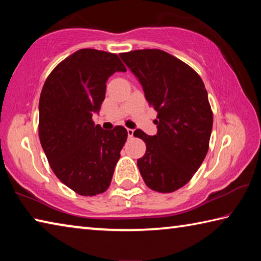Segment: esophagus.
Wrapping results in <instances>:
<instances>
[{"instance_id": "1", "label": "esophagus", "mask_w": 261, "mask_h": 261, "mask_svg": "<svg viewBox=\"0 0 261 261\" xmlns=\"http://www.w3.org/2000/svg\"><path fill=\"white\" fill-rule=\"evenodd\" d=\"M126 131H127V136H129L130 138H131V137H134V132H135L134 129H127Z\"/></svg>"}]
</instances>
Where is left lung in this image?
I'll return each mask as SVG.
<instances>
[{
    "mask_svg": "<svg viewBox=\"0 0 261 261\" xmlns=\"http://www.w3.org/2000/svg\"><path fill=\"white\" fill-rule=\"evenodd\" d=\"M120 57L158 112L156 135L134 132L146 144V153L137 161L140 175L154 191H176L191 179L208 151L213 114L204 83L184 62L160 49Z\"/></svg>",
    "mask_w": 261,
    "mask_h": 261,
    "instance_id": "obj_1",
    "label": "left lung"
}]
</instances>
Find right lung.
<instances>
[{"instance_id": "obj_1", "label": "right lung", "mask_w": 261, "mask_h": 261, "mask_svg": "<svg viewBox=\"0 0 261 261\" xmlns=\"http://www.w3.org/2000/svg\"><path fill=\"white\" fill-rule=\"evenodd\" d=\"M126 69L116 54L81 49L46 79L39 101V137L50 168L82 196L108 189L127 131L103 130L92 121L106 95V83Z\"/></svg>"}]
</instances>
